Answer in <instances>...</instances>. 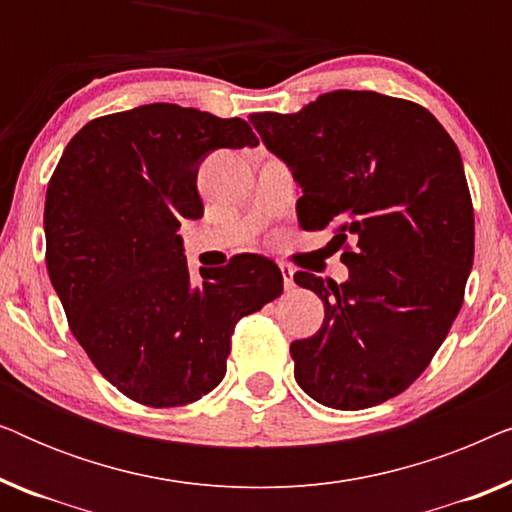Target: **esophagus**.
Masks as SVG:
<instances>
[{
    "label": "esophagus",
    "mask_w": 512,
    "mask_h": 512,
    "mask_svg": "<svg viewBox=\"0 0 512 512\" xmlns=\"http://www.w3.org/2000/svg\"><path fill=\"white\" fill-rule=\"evenodd\" d=\"M279 270H282V279H284V289L291 291L296 282H293V268L289 263H279Z\"/></svg>",
    "instance_id": "obj_1"
}]
</instances>
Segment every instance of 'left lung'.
Here are the masks:
<instances>
[{"label": "left lung", "mask_w": 512, "mask_h": 512, "mask_svg": "<svg viewBox=\"0 0 512 512\" xmlns=\"http://www.w3.org/2000/svg\"><path fill=\"white\" fill-rule=\"evenodd\" d=\"M251 123L303 188L300 226H333L349 268L345 284L293 275L324 303L319 331L291 342L296 382L335 410L389 401L424 373L464 303L475 221L457 144L422 104L373 90Z\"/></svg>", "instance_id": "8db88e82"}]
</instances>
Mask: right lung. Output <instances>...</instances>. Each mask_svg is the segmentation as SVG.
<instances>
[{
	"label": "right lung",
	"instance_id": "add662e5",
	"mask_svg": "<svg viewBox=\"0 0 512 512\" xmlns=\"http://www.w3.org/2000/svg\"><path fill=\"white\" fill-rule=\"evenodd\" d=\"M256 144L242 118L156 102L93 118L62 151L44 205L48 277L88 359L132 401L209 394L237 321L282 296V272L258 254L193 284L177 235L205 212L195 181L207 153Z\"/></svg>",
	"mask_w": 512,
	"mask_h": 512
}]
</instances>
